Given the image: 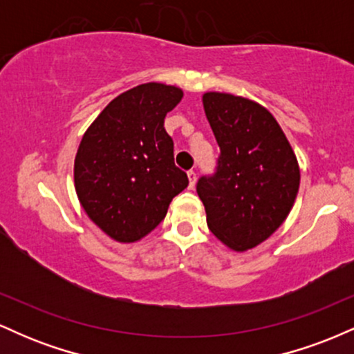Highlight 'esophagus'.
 I'll use <instances>...</instances> for the list:
<instances>
[{
    "label": "esophagus",
    "instance_id": "esophagus-1",
    "mask_svg": "<svg viewBox=\"0 0 354 354\" xmlns=\"http://www.w3.org/2000/svg\"><path fill=\"white\" fill-rule=\"evenodd\" d=\"M188 180H189V188L193 189L194 185H196V171L189 169V171H188Z\"/></svg>",
    "mask_w": 354,
    "mask_h": 354
}]
</instances>
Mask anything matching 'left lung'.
<instances>
[{
  "instance_id": "left-lung-1",
  "label": "left lung",
  "mask_w": 354,
  "mask_h": 354,
  "mask_svg": "<svg viewBox=\"0 0 354 354\" xmlns=\"http://www.w3.org/2000/svg\"><path fill=\"white\" fill-rule=\"evenodd\" d=\"M203 108L221 154L216 173L198 181V196L211 233L243 253L288 218L299 189V165L281 126L256 101L208 91Z\"/></svg>"
}]
</instances>
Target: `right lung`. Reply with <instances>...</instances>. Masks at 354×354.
I'll list each match as a JSON object with an SVG mask.
<instances>
[{
	"label": "right lung",
	"instance_id": "right-lung-1",
	"mask_svg": "<svg viewBox=\"0 0 354 354\" xmlns=\"http://www.w3.org/2000/svg\"><path fill=\"white\" fill-rule=\"evenodd\" d=\"M183 89L143 83L121 93L84 131L75 158V189L84 213L120 243H136L168 213L188 186L174 166L165 116Z\"/></svg>",
	"mask_w": 354,
	"mask_h": 354
}]
</instances>
